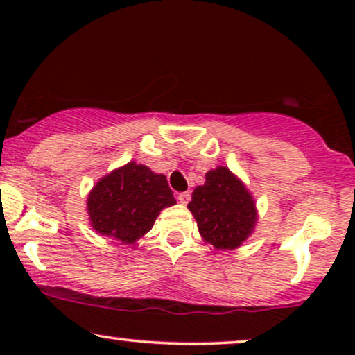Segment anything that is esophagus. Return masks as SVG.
I'll return each instance as SVG.
<instances>
[{"label": "esophagus", "mask_w": 355, "mask_h": 355, "mask_svg": "<svg viewBox=\"0 0 355 355\" xmlns=\"http://www.w3.org/2000/svg\"><path fill=\"white\" fill-rule=\"evenodd\" d=\"M178 200L186 205V203H189V200H191V192H181L178 196Z\"/></svg>", "instance_id": "obj_1"}]
</instances>
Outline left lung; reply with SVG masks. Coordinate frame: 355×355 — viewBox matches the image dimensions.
I'll use <instances>...</instances> for the list:
<instances>
[{"instance_id":"1","label":"left lung","mask_w":355,"mask_h":355,"mask_svg":"<svg viewBox=\"0 0 355 355\" xmlns=\"http://www.w3.org/2000/svg\"><path fill=\"white\" fill-rule=\"evenodd\" d=\"M187 208L196 218L202 239L218 250L241 247L259 221L250 191L226 166L205 174V184L193 189Z\"/></svg>"}]
</instances>
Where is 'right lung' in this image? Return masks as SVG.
<instances>
[{
	"instance_id": "1",
	"label": "right lung",
	"mask_w": 355,
	"mask_h": 355,
	"mask_svg": "<svg viewBox=\"0 0 355 355\" xmlns=\"http://www.w3.org/2000/svg\"><path fill=\"white\" fill-rule=\"evenodd\" d=\"M176 203L166 176L129 162L106 174L87 197L90 226L101 236L134 244L152 230L159 211Z\"/></svg>"
}]
</instances>
